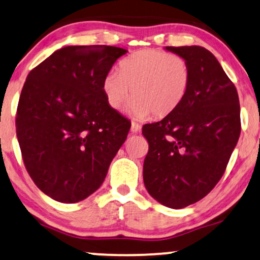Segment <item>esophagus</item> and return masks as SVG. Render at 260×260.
<instances>
[{"mask_svg":"<svg viewBox=\"0 0 260 260\" xmlns=\"http://www.w3.org/2000/svg\"><path fill=\"white\" fill-rule=\"evenodd\" d=\"M130 131H131V133H133V134L140 133V131H141V125H140V124H137V123H133V124H131Z\"/></svg>","mask_w":260,"mask_h":260,"instance_id":"1","label":"esophagus"}]
</instances>
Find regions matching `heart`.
Instances as JSON below:
<instances>
[{
  "label": "heart",
  "instance_id": "heart-1",
  "mask_svg": "<svg viewBox=\"0 0 260 260\" xmlns=\"http://www.w3.org/2000/svg\"><path fill=\"white\" fill-rule=\"evenodd\" d=\"M191 83L188 62L159 49H144L122 60L118 72L110 71L102 88L108 105L120 111L131 99L129 112L147 120L172 115L186 99Z\"/></svg>",
  "mask_w": 260,
  "mask_h": 260
}]
</instances>
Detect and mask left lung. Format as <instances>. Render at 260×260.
<instances>
[{
  "mask_svg": "<svg viewBox=\"0 0 260 260\" xmlns=\"http://www.w3.org/2000/svg\"><path fill=\"white\" fill-rule=\"evenodd\" d=\"M166 49L188 62L191 83L175 112L142 129L149 143L143 180L156 201L180 209L205 198L225 173L240 136V105L236 86L208 49Z\"/></svg>",
  "mask_w": 260,
  "mask_h": 260,
  "instance_id": "obj_1",
  "label": "left lung"
}]
</instances>
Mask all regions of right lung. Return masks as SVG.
Wrapping results in <instances>:
<instances>
[{"instance_id": "right-lung-1", "label": "right lung", "mask_w": 260, "mask_h": 260, "mask_svg": "<svg viewBox=\"0 0 260 260\" xmlns=\"http://www.w3.org/2000/svg\"><path fill=\"white\" fill-rule=\"evenodd\" d=\"M126 49L66 46L33 69L21 91L16 136L31 180L53 200L79 202L102 186L131 123L103 79Z\"/></svg>"}]
</instances>
